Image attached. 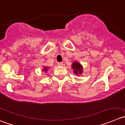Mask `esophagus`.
Here are the masks:
<instances>
[{
	"mask_svg": "<svg viewBox=\"0 0 125 125\" xmlns=\"http://www.w3.org/2000/svg\"><path fill=\"white\" fill-rule=\"evenodd\" d=\"M57 65H59V66H62L63 62H58L57 63Z\"/></svg>",
	"mask_w": 125,
	"mask_h": 125,
	"instance_id": "obj_1",
	"label": "esophagus"
}]
</instances>
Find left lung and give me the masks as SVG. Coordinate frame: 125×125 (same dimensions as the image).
Masks as SVG:
<instances>
[{
	"mask_svg": "<svg viewBox=\"0 0 125 125\" xmlns=\"http://www.w3.org/2000/svg\"><path fill=\"white\" fill-rule=\"evenodd\" d=\"M72 68L73 69V73L76 75L80 76V74H82L83 72V65L80 63V62L77 61H74L73 63L72 64Z\"/></svg>",
	"mask_w": 125,
	"mask_h": 125,
	"instance_id": "8db88e82",
	"label": "left lung"
}]
</instances>
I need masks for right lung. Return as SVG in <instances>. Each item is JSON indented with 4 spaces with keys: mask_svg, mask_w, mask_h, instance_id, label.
Returning a JSON list of instances; mask_svg holds the SVG:
<instances>
[{
    "mask_svg": "<svg viewBox=\"0 0 125 125\" xmlns=\"http://www.w3.org/2000/svg\"><path fill=\"white\" fill-rule=\"evenodd\" d=\"M50 68V67H49V66H44L42 68V72H44V73H47V72H48L49 71V69Z\"/></svg>",
    "mask_w": 125,
    "mask_h": 125,
    "instance_id": "right-lung-1",
    "label": "right lung"
}]
</instances>
